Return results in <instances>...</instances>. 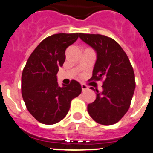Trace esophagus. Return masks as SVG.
<instances>
[{
    "label": "esophagus",
    "instance_id": "esophagus-1",
    "mask_svg": "<svg viewBox=\"0 0 153 153\" xmlns=\"http://www.w3.org/2000/svg\"><path fill=\"white\" fill-rule=\"evenodd\" d=\"M82 91H85L88 89V86L84 85V84H82Z\"/></svg>",
    "mask_w": 153,
    "mask_h": 153
}]
</instances>
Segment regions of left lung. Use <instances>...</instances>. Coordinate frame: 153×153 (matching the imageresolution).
Listing matches in <instances>:
<instances>
[{
  "label": "left lung",
  "instance_id": "8db88e82",
  "mask_svg": "<svg viewBox=\"0 0 153 153\" xmlns=\"http://www.w3.org/2000/svg\"><path fill=\"white\" fill-rule=\"evenodd\" d=\"M79 37L97 55L91 79L104 80L103 91L96 90V99L88 105V112L100 124H114L124 116L131 103L136 87L133 67L114 39L100 34L79 33Z\"/></svg>",
  "mask_w": 153,
  "mask_h": 153
}]
</instances>
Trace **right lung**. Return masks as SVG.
I'll return each mask as SVG.
<instances>
[{"label":"right lung","instance_id":"add662e5","mask_svg":"<svg viewBox=\"0 0 153 153\" xmlns=\"http://www.w3.org/2000/svg\"><path fill=\"white\" fill-rule=\"evenodd\" d=\"M78 33H58L47 37L34 49L23 70L22 96L36 120L51 125L66 116L71 100L82 92L72 80L59 87L57 73L65 60V49L78 39Z\"/></svg>","mask_w":153,"mask_h":153}]
</instances>
